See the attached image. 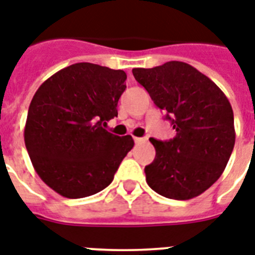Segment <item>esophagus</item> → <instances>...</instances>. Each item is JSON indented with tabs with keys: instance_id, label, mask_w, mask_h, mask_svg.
Wrapping results in <instances>:
<instances>
[{
	"instance_id": "obj_1",
	"label": "esophagus",
	"mask_w": 255,
	"mask_h": 255,
	"mask_svg": "<svg viewBox=\"0 0 255 255\" xmlns=\"http://www.w3.org/2000/svg\"><path fill=\"white\" fill-rule=\"evenodd\" d=\"M133 140H135L136 144H141V143H144V141H147V139H145V137H133Z\"/></svg>"
}]
</instances>
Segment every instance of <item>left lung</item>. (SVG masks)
<instances>
[{
    "label": "left lung",
    "instance_id": "left-lung-1",
    "mask_svg": "<svg viewBox=\"0 0 255 255\" xmlns=\"http://www.w3.org/2000/svg\"><path fill=\"white\" fill-rule=\"evenodd\" d=\"M132 74L176 129L173 139H149L156 156L144 169L148 185L167 198L197 197L220 178L233 152L229 100L214 82L184 62L133 69Z\"/></svg>",
    "mask_w": 255,
    "mask_h": 255
}]
</instances>
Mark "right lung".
Here are the masks:
<instances>
[{
  "instance_id": "right-lung-1",
  "label": "right lung",
  "mask_w": 255,
  "mask_h": 255,
  "mask_svg": "<svg viewBox=\"0 0 255 255\" xmlns=\"http://www.w3.org/2000/svg\"><path fill=\"white\" fill-rule=\"evenodd\" d=\"M127 74L94 63H75L45 81L34 94L25 145L38 176L67 198L107 188L133 147L131 136L103 126L118 116Z\"/></svg>"
}]
</instances>
